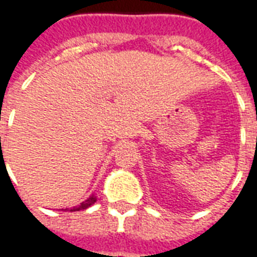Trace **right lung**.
<instances>
[{"label": "right lung", "mask_w": 257, "mask_h": 257, "mask_svg": "<svg viewBox=\"0 0 257 257\" xmlns=\"http://www.w3.org/2000/svg\"><path fill=\"white\" fill-rule=\"evenodd\" d=\"M95 202H96V196L92 194V195L88 196L84 202H81L79 206L70 207V209H66V210H69V212H79V210H84V209H87V207H90L91 205H94Z\"/></svg>", "instance_id": "1"}]
</instances>
